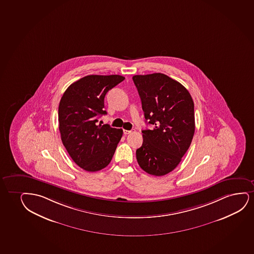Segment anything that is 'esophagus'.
Returning a JSON list of instances; mask_svg holds the SVG:
<instances>
[{
  "label": "esophagus",
  "mask_w": 254,
  "mask_h": 254,
  "mask_svg": "<svg viewBox=\"0 0 254 254\" xmlns=\"http://www.w3.org/2000/svg\"><path fill=\"white\" fill-rule=\"evenodd\" d=\"M135 131V129H130V130H127V129H124V134L125 135H128V134H130L132 132Z\"/></svg>",
  "instance_id": "1"
}]
</instances>
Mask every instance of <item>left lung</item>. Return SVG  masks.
Wrapping results in <instances>:
<instances>
[{"label":"left lung","instance_id":"obj_1","mask_svg":"<svg viewBox=\"0 0 254 254\" xmlns=\"http://www.w3.org/2000/svg\"><path fill=\"white\" fill-rule=\"evenodd\" d=\"M146 121L154 126L142 130L136 160L154 176L169 174L180 164L195 132L194 103L182 84L161 73L134 75Z\"/></svg>","mask_w":254,"mask_h":254}]
</instances>
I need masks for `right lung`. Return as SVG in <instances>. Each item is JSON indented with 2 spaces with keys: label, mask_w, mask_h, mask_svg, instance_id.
<instances>
[{
  "label": "right lung",
  "mask_w": 254,
  "mask_h": 254,
  "mask_svg": "<svg viewBox=\"0 0 254 254\" xmlns=\"http://www.w3.org/2000/svg\"><path fill=\"white\" fill-rule=\"evenodd\" d=\"M124 80L119 74L87 75L71 84L59 103L63 144L75 164L87 172L107 167L122 137V128L98 125V119L106 114V93Z\"/></svg>",
  "instance_id": "1"
}]
</instances>
